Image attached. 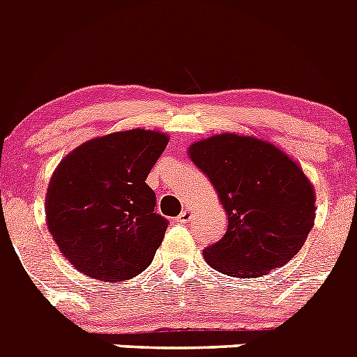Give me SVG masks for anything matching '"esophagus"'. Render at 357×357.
<instances>
[{
	"label": "esophagus",
	"instance_id": "34e87169",
	"mask_svg": "<svg viewBox=\"0 0 357 357\" xmlns=\"http://www.w3.org/2000/svg\"><path fill=\"white\" fill-rule=\"evenodd\" d=\"M193 218V209H189V207H185L184 211H182L178 216H176V222H181V223H188L189 220Z\"/></svg>",
	"mask_w": 357,
	"mask_h": 357
}]
</instances>
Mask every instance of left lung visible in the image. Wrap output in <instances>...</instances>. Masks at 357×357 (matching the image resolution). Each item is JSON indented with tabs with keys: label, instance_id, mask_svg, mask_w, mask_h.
<instances>
[{
	"label": "left lung",
	"instance_id": "8db88e82",
	"mask_svg": "<svg viewBox=\"0 0 357 357\" xmlns=\"http://www.w3.org/2000/svg\"><path fill=\"white\" fill-rule=\"evenodd\" d=\"M229 216L222 239L204 248L207 264L255 279L284 266L314 225V188L288 153L254 135H211L189 146Z\"/></svg>",
	"mask_w": 357,
	"mask_h": 357
}]
</instances>
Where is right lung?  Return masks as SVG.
Segmentation results:
<instances>
[{"mask_svg":"<svg viewBox=\"0 0 357 357\" xmlns=\"http://www.w3.org/2000/svg\"><path fill=\"white\" fill-rule=\"evenodd\" d=\"M169 137L132 128L85 141L55 168L46 223L62 255L84 275L121 282L144 272L168 229L153 213L146 176Z\"/></svg>","mask_w":357,"mask_h":357,"instance_id":"right-lung-1","label":"right lung"}]
</instances>
